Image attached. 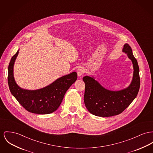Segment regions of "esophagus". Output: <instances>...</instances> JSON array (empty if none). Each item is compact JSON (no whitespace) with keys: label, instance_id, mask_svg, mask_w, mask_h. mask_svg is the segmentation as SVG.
<instances>
[{"label":"esophagus","instance_id":"obj_1","mask_svg":"<svg viewBox=\"0 0 153 153\" xmlns=\"http://www.w3.org/2000/svg\"><path fill=\"white\" fill-rule=\"evenodd\" d=\"M77 72L78 76L80 77V76H82V75L85 73V69H84V68H82V67H80V68H79L77 69Z\"/></svg>","mask_w":153,"mask_h":153}]
</instances>
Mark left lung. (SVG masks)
Returning <instances> with one entry per match:
<instances>
[{
	"mask_svg": "<svg viewBox=\"0 0 153 153\" xmlns=\"http://www.w3.org/2000/svg\"><path fill=\"white\" fill-rule=\"evenodd\" d=\"M123 51L127 54L134 66V77L131 85L124 90L111 91L105 89L94 78L84 76V101L87 110L95 116L111 117L121 113L136 97L140 88L139 68L136 59L128 44Z\"/></svg>",
	"mask_w": 153,
	"mask_h": 153,
	"instance_id": "1",
	"label": "left lung"
}]
</instances>
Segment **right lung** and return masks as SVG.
I'll list each match as a JSON object with an SVG mask.
<instances>
[{
    "label": "right lung",
    "mask_w": 153,
    "mask_h": 153,
    "mask_svg": "<svg viewBox=\"0 0 153 153\" xmlns=\"http://www.w3.org/2000/svg\"><path fill=\"white\" fill-rule=\"evenodd\" d=\"M18 51L11 58L9 65L8 84L11 93L19 104L30 113L46 114L54 112L60 106L67 90L77 80V73L64 76L40 90H23L17 85L13 76V66Z\"/></svg>",
    "instance_id": "1"
}]
</instances>
